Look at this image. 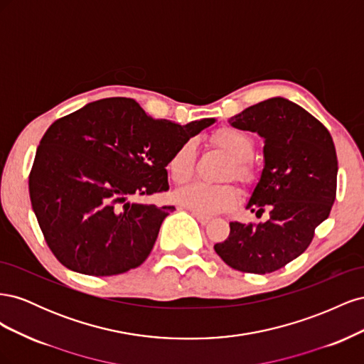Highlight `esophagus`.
<instances>
[{"instance_id": "1", "label": "esophagus", "mask_w": 364, "mask_h": 364, "mask_svg": "<svg viewBox=\"0 0 364 364\" xmlns=\"http://www.w3.org/2000/svg\"><path fill=\"white\" fill-rule=\"evenodd\" d=\"M193 215L197 218V222L202 223V225H208L209 222H211V217H208V215H203V214H197V213H193Z\"/></svg>"}]
</instances>
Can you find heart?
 Instances as JSON below:
<instances>
[{
	"instance_id": "b5f03b06",
	"label": "heart",
	"mask_w": 364,
	"mask_h": 364,
	"mask_svg": "<svg viewBox=\"0 0 364 364\" xmlns=\"http://www.w3.org/2000/svg\"><path fill=\"white\" fill-rule=\"evenodd\" d=\"M213 144L223 150L232 159L228 176L243 183H252L255 181V171L249 159L253 155V139L237 127H222L214 132L211 138ZM196 168V144L194 141H185L176 150L168 164L167 170L174 183H186L191 181ZM179 205L191 209V211L203 215L220 214L232 209L240 199V191L237 186L225 185H208V183H193L179 190L174 196Z\"/></svg>"
}]
</instances>
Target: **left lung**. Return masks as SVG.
I'll use <instances>...</instances> for the list:
<instances>
[{"label":"left lung","instance_id":"1","mask_svg":"<svg viewBox=\"0 0 364 364\" xmlns=\"http://www.w3.org/2000/svg\"><path fill=\"white\" fill-rule=\"evenodd\" d=\"M264 139V168L247 209L266 222L229 223V237L214 246L229 267L266 274L306 250L314 229L328 218L337 191V155L328 129L304 107L273 97L229 118Z\"/></svg>","mask_w":364,"mask_h":364}]
</instances>
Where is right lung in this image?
<instances>
[{
  "label": "right lung",
  "instance_id": "obj_1",
  "mask_svg": "<svg viewBox=\"0 0 364 364\" xmlns=\"http://www.w3.org/2000/svg\"><path fill=\"white\" fill-rule=\"evenodd\" d=\"M214 123L155 119L124 97L92 102L54 121L28 178L31 208L54 257L91 277L141 266L174 206L130 199L167 191L165 167L173 153Z\"/></svg>",
  "mask_w": 364,
  "mask_h": 364
}]
</instances>
